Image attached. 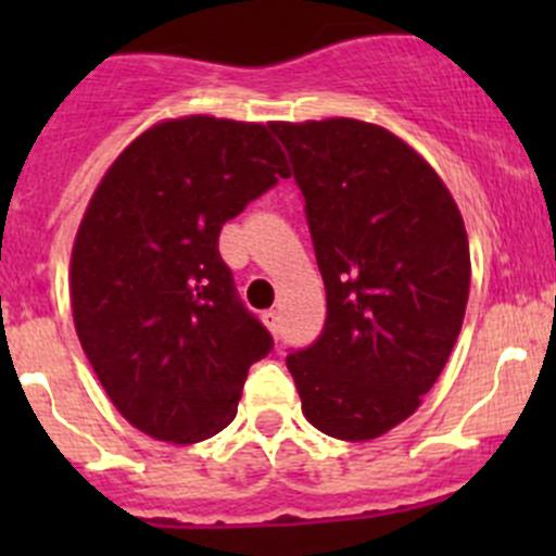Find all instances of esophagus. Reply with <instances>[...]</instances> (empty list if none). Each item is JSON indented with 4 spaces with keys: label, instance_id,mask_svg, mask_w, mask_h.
Instances as JSON below:
<instances>
[{
    "label": "esophagus",
    "instance_id": "34e87169",
    "mask_svg": "<svg viewBox=\"0 0 556 556\" xmlns=\"http://www.w3.org/2000/svg\"><path fill=\"white\" fill-rule=\"evenodd\" d=\"M263 323H266V328L271 330V333H279V312L277 309H266L261 314Z\"/></svg>",
    "mask_w": 556,
    "mask_h": 556
}]
</instances>
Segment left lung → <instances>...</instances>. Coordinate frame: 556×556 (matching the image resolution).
<instances>
[{"mask_svg": "<svg viewBox=\"0 0 556 556\" xmlns=\"http://www.w3.org/2000/svg\"><path fill=\"white\" fill-rule=\"evenodd\" d=\"M304 195L325 282L323 333L288 355L306 419L368 441L417 412L463 328L470 252L439 174L352 117L271 123Z\"/></svg>", "mask_w": 556, "mask_h": 556, "instance_id": "1", "label": "left lung"}]
</instances>
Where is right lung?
Wrapping results in <instances>:
<instances>
[{
    "label": "right lung",
    "mask_w": 556,
    "mask_h": 556,
    "mask_svg": "<svg viewBox=\"0 0 556 556\" xmlns=\"http://www.w3.org/2000/svg\"><path fill=\"white\" fill-rule=\"evenodd\" d=\"M288 177L261 123L190 115L134 139L88 204L72 250V314L117 412L195 444L237 417L274 350L220 257L223 223Z\"/></svg>",
    "instance_id": "obj_1"
}]
</instances>
